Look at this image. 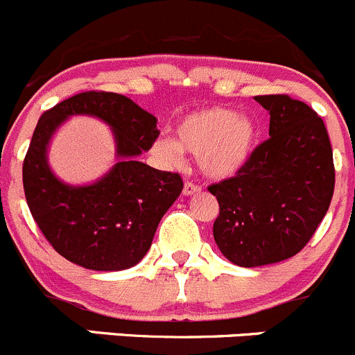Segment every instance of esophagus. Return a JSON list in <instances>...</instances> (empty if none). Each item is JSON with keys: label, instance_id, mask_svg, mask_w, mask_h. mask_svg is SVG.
Listing matches in <instances>:
<instances>
[{"label": "esophagus", "instance_id": "esophagus-1", "mask_svg": "<svg viewBox=\"0 0 355 355\" xmlns=\"http://www.w3.org/2000/svg\"><path fill=\"white\" fill-rule=\"evenodd\" d=\"M202 191V188H200L198 184H195V182L188 181L184 184V188H182V195L184 196H191V195H196V193Z\"/></svg>", "mask_w": 355, "mask_h": 355}]
</instances>
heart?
Here are the masks:
<instances>
[{"instance_id": "obj_1", "label": "heart", "mask_w": 355, "mask_h": 355, "mask_svg": "<svg viewBox=\"0 0 355 355\" xmlns=\"http://www.w3.org/2000/svg\"><path fill=\"white\" fill-rule=\"evenodd\" d=\"M259 129L247 115L223 107L205 108L182 117L176 138L162 136L153 143V153L178 166L182 153L196 157L207 178L226 179L240 173L254 157Z\"/></svg>"}]
</instances>
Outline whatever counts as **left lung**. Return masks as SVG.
Returning a JSON list of instances; mask_svg holds the SVG:
<instances>
[{"mask_svg":"<svg viewBox=\"0 0 355 355\" xmlns=\"http://www.w3.org/2000/svg\"><path fill=\"white\" fill-rule=\"evenodd\" d=\"M271 115L269 136L250 162L209 191L219 202L214 240L241 268L298 254L328 212L335 167L322 119L288 94L255 96Z\"/></svg>","mask_w":355,"mask_h":355,"instance_id":"left-lung-1","label":"left lung"}]
</instances>
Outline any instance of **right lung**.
Segmentation results:
<instances>
[{"instance_id": "obj_1", "label": "right lung", "mask_w": 355, "mask_h": 355, "mask_svg": "<svg viewBox=\"0 0 355 355\" xmlns=\"http://www.w3.org/2000/svg\"><path fill=\"white\" fill-rule=\"evenodd\" d=\"M72 114L100 118L114 135L118 162L91 185H69L47 164L51 138ZM157 136V119L117 93L86 91L41 115L24 160V191L41 233L62 257L91 271H124L145 257L182 191L179 174L138 160Z\"/></svg>"}]
</instances>
